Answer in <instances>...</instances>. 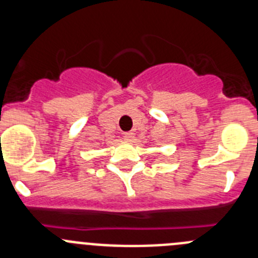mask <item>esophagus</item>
<instances>
[{"label": "esophagus", "mask_w": 258, "mask_h": 258, "mask_svg": "<svg viewBox=\"0 0 258 258\" xmlns=\"http://www.w3.org/2000/svg\"><path fill=\"white\" fill-rule=\"evenodd\" d=\"M134 134H132V132H126V134L123 135V139H124V141H127V142H131L132 140H134Z\"/></svg>", "instance_id": "1"}]
</instances>
